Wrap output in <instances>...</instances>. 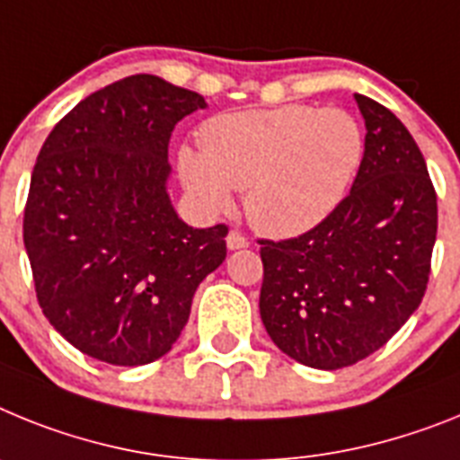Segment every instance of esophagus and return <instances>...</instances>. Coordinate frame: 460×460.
I'll return each instance as SVG.
<instances>
[{"label":"esophagus","instance_id":"1","mask_svg":"<svg viewBox=\"0 0 460 460\" xmlns=\"http://www.w3.org/2000/svg\"><path fill=\"white\" fill-rule=\"evenodd\" d=\"M226 245H229V250H241V247L250 245V241H247L241 231H229V235H226Z\"/></svg>","mask_w":460,"mask_h":460}]
</instances>
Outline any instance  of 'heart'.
<instances>
[{
    "label": "heart",
    "instance_id": "heart-1",
    "mask_svg": "<svg viewBox=\"0 0 460 460\" xmlns=\"http://www.w3.org/2000/svg\"><path fill=\"white\" fill-rule=\"evenodd\" d=\"M201 150L182 147L187 191L208 210L243 190L247 219L269 235L313 229L345 199L363 162V131L342 109L287 103L210 118Z\"/></svg>",
    "mask_w": 460,
    "mask_h": 460
}]
</instances>
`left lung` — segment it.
<instances>
[{
  "mask_svg": "<svg viewBox=\"0 0 460 460\" xmlns=\"http://www.w3.org/2000/svg\"><path fill=\"white\" fill-rule=\"evenodd\" d=\"M366 150L351 190L317 226L261 238L259 313L270 341L303 366L338 370L386 345L426 294L438 194L401 119L354 94Z\"/></svg>",
  "mask_w": 460,
  "mask_h": 460,
  "instance_id": "obj_1",
  "label": "left lung"
}]
</instances>
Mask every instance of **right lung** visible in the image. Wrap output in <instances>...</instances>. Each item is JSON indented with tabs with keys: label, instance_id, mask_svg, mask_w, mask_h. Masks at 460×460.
<instances>
[{
	"label": "right lung",
	"instance_id": "1",
	"mask_svg": "<svg viewBox=\"0 0 460 460\" xmlns=\"http://www.w3.org/2000/svg\"><path fill=\"white\" fill-rule=\"evenodd\" d=\"M201 94L136 74L83 99L48 134L22 219L39 305L75 349L111 366L164 357L229 226L191 229L166 194L169 141Z\"/></svg>",
	"mask_w": 460,
	"mask_h": 460
}]
</instances>
